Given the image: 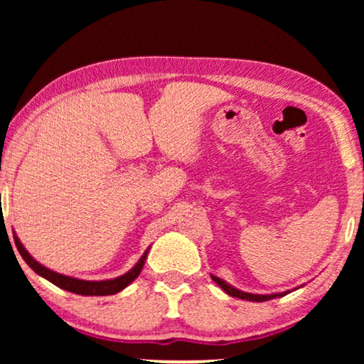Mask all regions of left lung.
<instances>
[{
    "label": "left lung",
    "instance_id": "1",
    "mask_svg": "<svg viewBox=\"0 0 364 364\" xmlns=\"http://www.w3.org/2000/svg\"><path fill=\"white\" fill-rule=\"evenodd\" d=\"M210 277H212V280L215 282L217 285L220 287L223 291L228 293V295H230V296L240 298V300H248V301H268V300H273V298H278V296L287 295V291H285V293H272V295H255V293H245V291H242V290H237V288H233L232 285H228V283L223 282L222 278L213 277V275H210Z\"/></svg>",
    "mask_w": 364,
    "mask_h": 364
}]
</instances>
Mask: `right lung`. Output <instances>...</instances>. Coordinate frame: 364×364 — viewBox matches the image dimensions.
I'll use <instances>...</instances> for the list:
<instances>
[{
	"mask_svg": "<svg viewBox=\"0 0 364 364\" xmlns=\"http://www.w3.org/2000/svg\"><path fill=\"white\" fill-rule=\"evenodd\" d=\"M14 243H16V248H18L19 255L23 257V260L26 262L28 265L38 273V275L46 278L48 282H51L53 285L63 288V290L73 291V293H76V295H84V296H106V295H114V293H119L121 290H124L129 283H132L139 277L144 263H146V257L149 252V250L144 252L141 260H139L136 265L131 268V270H129L127 273H124V275H121V277L112 278V280L87 282V280H79V278H73L68 275H61V273H56V272L49 270V268H46V267H43L41 263L36 262L31 255H29L26 248L23 247V243L19 242L16 233H14Z\"/></svg>",
	"mask_w": 364,
	"mask_h": 364,
	"instance_id": "right-lung-1",
	"label": "right lung"
}]
</instances>
